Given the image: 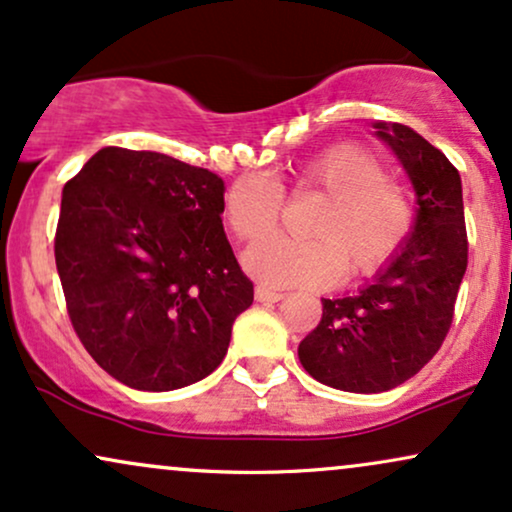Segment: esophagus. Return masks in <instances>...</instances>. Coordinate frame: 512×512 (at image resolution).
Wrapping results in <instances>:
<instances>
[{"label": "esophagus", "mask_w": 512, "mask_h": 512, "mask_svg": "<svg viewBox=\"0 0 512 512\" xmlns=\"http://www.w3.org/2000/svg\"><path fill=\"white\" fill-rule=\"evenodd\" d=\"M256 302H263V304H273V302H280L282 297H285V294L282 292H275V290H268V287H261L258 285L256 287Z\"/></svg>", "instance_id": "1"}]
</instances>
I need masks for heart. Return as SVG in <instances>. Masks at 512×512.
I'll return each instance as SVG.
<instances>
[{"label":"heart","instance_id":"heart-1","mask_svg":"<svg viewBox=\"0 0 512 512\" xmlns=\"http://www.w3.org/2000/svg\"><path fill=\"white\" fill-rule=\"evenodd\" d=\"M294 189L326 194L306 225L311 239L273 237L251 246L244 266L270 287H330L347 278H369L388 266L414 227V203L383 160L359 143H338L306 160ZM280 184L266 174H244L225 198L232 232L244 242L266 237L278 225Z\"/></svg>","mask_w":512,"mask_h":512}]
</instances>
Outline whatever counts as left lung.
Masks as SVG:
<instances>
[{"label": "left lung", "mask_w": 512, "mask_h": 512, "mask_svg": "<svg viewBox=\"0 0 512 512\" xmlns=\"http://www.w3.org/2000/svg\"><path fill=\"white\" fill-rule=\"evenodd\" d=\"M417 194L414 227L388 266L354 297L323 299L318 326L299 342V362L323 386L383 393L441 350L467 270L460 174L405 124H374Z\"/></svg>", "instance_id": "obj_1"}]
</instances>
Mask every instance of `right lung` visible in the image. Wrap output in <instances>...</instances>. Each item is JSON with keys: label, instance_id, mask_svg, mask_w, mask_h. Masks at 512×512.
<instances>
[{"label": "right lung", "instance_id": "add662e5", "mask_svg": "<svg viewBox=\"0 0 512 512\" xmlns=\"http://www.w3.org/2000/svg\"><path fill=\"white\" fill-rule=\"evenodd\" d=\"M225 182L153 150L102 148L64 184L54 261L90 357L136 390L218 369L254 302L222 230Z\"/></svg>", "mask_w": 512, "mask_h": 512}]
</instances>
